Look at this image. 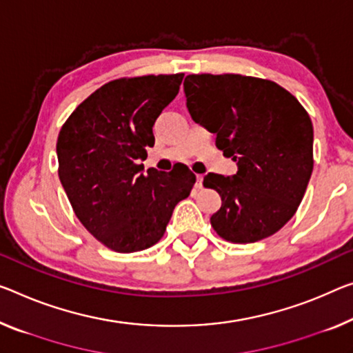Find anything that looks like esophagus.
<instances>
[{"label":"esophagus","mask_w":353,"mask_h":353,"mask_svg":"<svg viewBox=\"0 0 353 353\" xmlns=\"http://www.w3.org/2000/svg\"><path fill=\"white\" fill-rule=\"evenodd\" d=\"M202 183H203V175H197V178H195V188L197 189L202 188Z\"/></svg>","instance_id":"34e87169"}]
</instances>
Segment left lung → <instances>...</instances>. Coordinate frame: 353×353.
<instances>
[{
  "label": "left lung",
  "instance_id": "left-lung-1",
  "mask_svg": "<svg viewBox=\"0 0 353 353\" xmlns=\"http://www.w3.org/2000/svg\"><path fill=\"white\" fill-rule=\"evenodd\" d=\"M184 94L192 120L216 134V146L238 165L233 176L203 178L222 200L210 219L216 233L256 243L283 229L314 167L307 112L278 83L240 74L188 75Z\"/></svg>",
  "mask_w": 353,
  "mask_h": 353
}]
</instances>
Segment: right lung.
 Returning a JSON list of instances; mask_svg holds the SVG:
<instances>
[{"label":"right lung","mask_w":353,"mask_h":353,"mask_svg":"<svg viewBox=\"0 0 353 353\" xmlns=\"http://www.w3.org/2000/svg\"><path fill=\"white\" fill-rule=\"evenodd\" d=\"M184 74L118 79L86 97L58 135V175L75 216L97 241L137 252L164 235L173 208L191 194L186 165L143 172L153 126Z\"/></svg>","instance_id":"add662e5"}]
</instances>
